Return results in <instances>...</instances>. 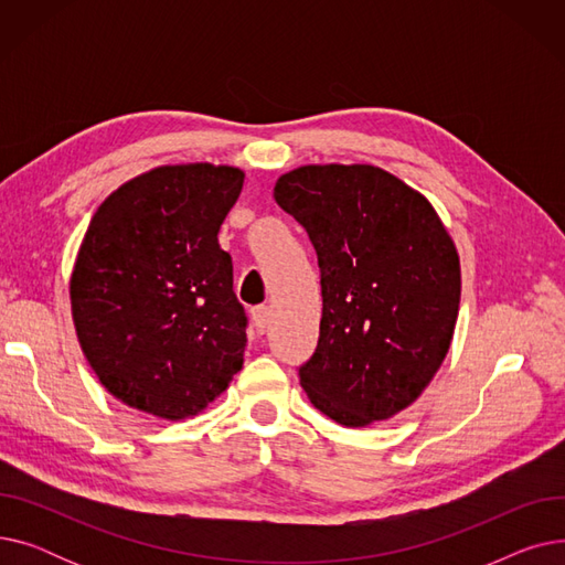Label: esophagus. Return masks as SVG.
<instances>
[{
	"instance_id": "34e87169",
	"label": "esophagus",
	"mask_w": 565,
	"mask_h": 565,
	"mask_svg": "<svg viewBox=\"0 0 565 565\" xmlns=\"http://www.w3.org/2000/svg\"><path fill=\"white\" fill-rule=\"evenodd\" d=\"M252 320H254V328H256V332H265L267 330V324H270V307H254L252 309Z\"/></svg>"
}]
</instances>
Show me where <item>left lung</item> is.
I'll use <instances>...</instances> for the list:
<instances>
[{
  "mask_svg": "<svg viewBox=\"0 0 565 565\" xmlns=\"http://www.w3.org/2000/svg\"><path fill=\"white\" fill-rule=\"evenodd\" d=\"M275 201L318 256L322 318L300 384L313 407L362 428L412 405L447 358L460 258L424 194L371 164H307Z\"/></svg>",
  "mask_w": 565,
  "mask_h": 565,
  "instance_id": "1",
  "label": "left lung"
}]
</instances>
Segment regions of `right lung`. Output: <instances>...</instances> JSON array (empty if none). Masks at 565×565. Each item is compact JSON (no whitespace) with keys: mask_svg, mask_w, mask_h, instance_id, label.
Returning a JSON list of instances; mask_svg holds the SVG:
<instances>
[{"mask_svg":"<svg viewBox=\"0 0 565 565\" xmlns=\"http://www.w3.org/2000/svg\"><path fill=\"white\" fill-rule=\"evenodd\" d=\"M245 173L207 162L146 171L111 192L82 241L73 322L103 387L178 422L243 369L247 316L217 233Z\"/></svg>","mask_w":565,"mask_h":565,"instance_id":"1","label":"right lung"}]
</instances>
